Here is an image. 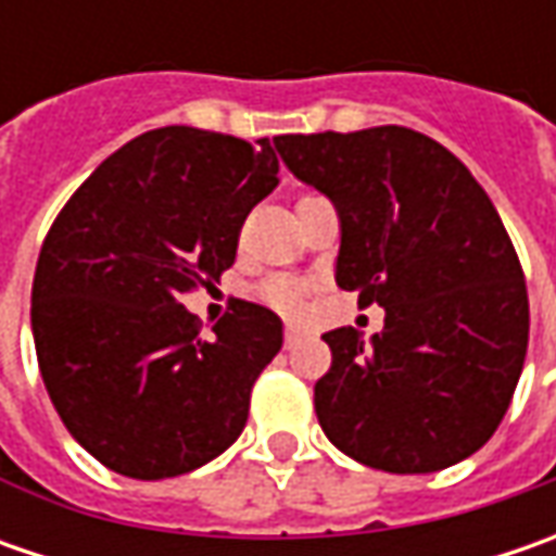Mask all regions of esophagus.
Returning <instances> with one entry per match:
<instances>
[{
	"mask_svg": "<svg viewBox=\"0 0 556 556\" xmlns=\"http://www.w3.org/2000/svg\"><path fill=\"white\" fill-rule=\"evenodd\" d=\"M300 340H303V331H300V328H293V325H288V328H285V346H288V350H293Z\"/></svg>",
	"mask_w": 556,
	"mask_h": 556,
	"instance_id": "esophagus-1",
	"label": "esophagus"
}]
</instances>
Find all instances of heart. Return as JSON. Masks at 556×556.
I'll use <instances>...</instances> for the list:
<instances>
[{
	"instance_id": "heart-1",
	"label": "heart",
	"mask_w": 556,
	"mask_h": 556,
	"mask_svg": "<svg viewBox=\"0 0 556 556\" xmlns=\"http://www.w3.org/2000/svg\"><path fill=\"white\" fill-rule=\"evenodd\" d=\"M303 296H306V285L296 281V278H268L260 285V300L278 309L281 315H296L303 309Z\"/></svg>"
}]
</instances>
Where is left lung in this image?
<instances>
[{
	"instance_id": "1",
	"label": "left lung",
	"mask_w": 556,
	"mask_h": 556,
	"mask_svg": "<svg viewBox=\"0 0 556 556\" xmlns=\"http://www.w3.org/2000/svg\"><path fill=\"white\" fill-rule=\"evenodd\" d=\"M271 141L337 206V288L387 312L371 340L325 333V437L387 473L470 458L498 430L529 343L523 268L498 210L448 148L405 126Z\"/></svg>"
}]
</instances>
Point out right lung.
<instances>
[{"label": "right lung", "instance_id": "add662e5", "mask_svg": "<svg viewBox=\"0 0 556 556\" xmlns=\"http://www.w3.org/2000/svg\"><path fill=\"white\" fill-rule=\"evenodd\" d=\"M275 185L268 139L163 126L114 151L49 228L30 296L39 371L71 437L114 473H191L241 437L281 318L238 300L201 337L182 300L235 263Z\"/></svg>", "mask_w": 556, "mask_h": 556}]
</instances>
